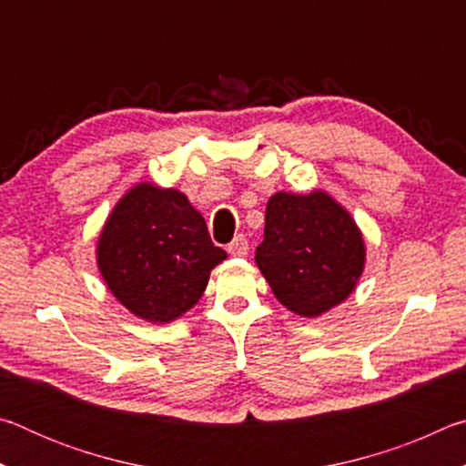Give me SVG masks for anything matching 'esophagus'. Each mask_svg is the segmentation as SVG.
Here are the masks:
<instances>
[{
  "instance_id": "1",
  "label": "esophagus",
  "mask_w": 466,
  "mask_h": 466,
  "mask_svg": "<svg viewBox=\"0 0 466 466\" xmlns=\"http://www.w3.org/2000/svg\"><path fill=\"white\" fill-rule=\"evenodd\" d=\"M228 252H230L232 257H247V252H248L247 238H244L242 234L236 236V238L228 244Z\"/></svg>"
}]
</instances>
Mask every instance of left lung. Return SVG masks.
<instances>
[{
    "mask_svg": "<svg viewBox=\"0 0 466 466\" xmlns=\"http://www.w3.org/2000/svg\"><path fill=\"white\" fill-rule=\"evenodd\" d=\"M255 261L281 306L317 319L353 294L366 267V240L350 211L322 188L278 191L267 201Z\"/></svg>",
    "mask_w": 466,
    "mask_h": 466,
    "instance_id": "obj_1",
    "label": "left lung"
}]
</instances>
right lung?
Returning <instances> with one entry per match:
<instances>
[{
  "mask_svg": "<svg viewBox=\"0 0 466 466\" xmlns=\"http://www.w3.org/2000/svg\"><path fill=\"white\" fill-rule=\"evenodd\" d=\"M226 257L185 193L147 180L123 193L96 240V265L110 294L152 325L191 310Z\"/></svg>",
  "mask_w": 466,
  "mask_h": 466,
  "instance_id": "add662e5",
  "label": "right lung"
}]
</instances>
